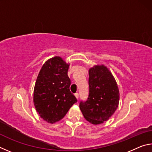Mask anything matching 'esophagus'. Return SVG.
I'll return each mask as SVG.
<instances>
[{
    "label": "esophagus",
    "mask_w": 152,
    "mask_h": 152,
    "mask_svg": "<svg viewBox=\"0 0 152 152\" xmlns=\"http://www.w3.org/2000/svg\"><path fill=\"white\" fill-rule=\"evenodd\" d=\"M74 95H75V96H76V99H78V98H79V94H78V93H75V94H74Z\"/></svg>",
    "instance_id": "1"
}]
</instances>
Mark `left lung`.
Listing matches in <instances>:
<instances>
[{"mask_svg":"<svg viewBox=\"0 0 152 152\" xmlns=\"http://www.w3.org/2000/svg\"><path fill=\"white\" fill-rule=\"evenodd\" d=\"M88 74V97L79 106L86 121L99 125L109 119L117 109L119 91L113 74L104 65L92 67Z\"/></svg>","mask_w":152,"mask_h":152,"instance_id":"1","label":"left lung"}]
</instances>
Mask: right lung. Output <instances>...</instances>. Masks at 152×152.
<instances>
[{"mask_svg":"<svg viewBox=\"0 0 152 152\" xmlns=\"http://www.w3.org/2000/svg\"><path fill=\"white\" fill-rule=\"evenodd\" d=\"M69 66L59 56L51 58L43 65L35 82V107L39 116L49 123L53 124L63 119L77 102L70 91Z\"/></svg>","mask_w":152,"mask_h":152,"instance_id":"right-lung-1","label":"right lung"}]
</instances>
